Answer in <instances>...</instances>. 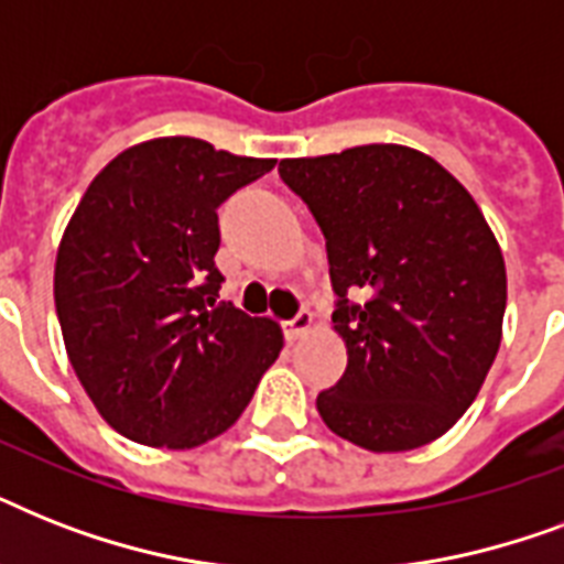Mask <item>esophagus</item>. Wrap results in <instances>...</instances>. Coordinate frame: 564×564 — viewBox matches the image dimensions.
I'll return each mask as SVG.
<instances>
[{
	"label": "esophagus",
	"mask_w": 564,
	"mask_h": 564,
	"mask_svg": "<svg viewBox=\"0 0 564 564\" xmlns=\"http://www.w3.org/2000/svg\"><path fill=\"white\" fill-rule=\"evenodd\" d=\"M310 327H313V313L304 307L299 310L290 322H283V334H286V339H301V336L307 334Z\"/></svg>",
	"instance_id": "esophagus-1"
}]
</instances>
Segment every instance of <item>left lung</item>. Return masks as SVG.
Returning a JSON list of instances; mask_svg holds the SVG:
<instances>
[{
	"instance_id": "1",
	"label": "left lung",
	"mask_w": 564,
	"mask_h": 564,
	"mask_svg": "<svg viewBox=\"0 0 564 564\" xmlns=\"http://www.w3.org/2000/svg\"><path fill=\"white\" fill-rule=\"evenodd\" d=\"M278 172L325 234L334 325L348 345L318 415L375 454L427 445L471 406L498 357V239L468 189L406 145L281 161Z\"/></svg>"
}]
</instances>
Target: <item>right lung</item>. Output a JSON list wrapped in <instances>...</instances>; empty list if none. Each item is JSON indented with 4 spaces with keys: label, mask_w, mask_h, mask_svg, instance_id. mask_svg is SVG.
Segmentation results:
<instances>
[{
    "label": "right lung",
    "mask_w": 564,
    "mask_h": 564,
    "mask_svg": "<svg viewBox=\"0 0 564 564\" xmlns=\"http://www.w3.org/2000/svg\"><path fill=\"white\" fill-rule=\"evenodd\" d=\"M274 161L163 137L93 178L57 248L66 354L101 419L131 442L204 445L242 415L281 327L216 301L219 207Z\"/></svg>",
    "instance_id": "1"
}]
</instances>
